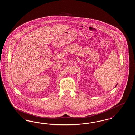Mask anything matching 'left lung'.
<instances>
[{
    "label": "left lung",
    "instance_id": "obj_1",
    "mask_svg": "<svg viewBox=\"0 0 135 135\" xmlns=\"http://www.w3.org/2000/svg\"><path fill=\"white\" fill-rule=\"evenodd\" d=\"M117 84H118V83H117ZM117 84H116V86H115V87H116V86H117Z\"/></svg>",
    "mask_w": 135,
    "mask_h": 135
}]
</instances>
